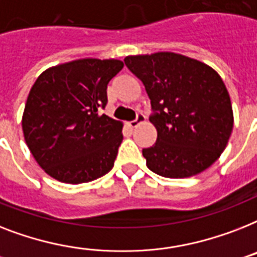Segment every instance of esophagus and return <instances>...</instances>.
I'll use <instances>...</instances> for the list:
<instances>
[{"instance_id": "esophagus-1", "label": "esophagus", "mask_w": 257, "mask_h": 257, "mask_svg": "<svg viewBox=\"0 0 257 257\" xmlns=\"http://www.w3.org/2000/svg\"><path fill=\"white\" fill-rule=\"evenodd\" d=\"M144 120H145V116H144V113L143 112H139V113H137V116H136L135 120H132V121L129 122V126H131V128H136V126H137L139 124H141Z\"/></svg>"}]
</instances>
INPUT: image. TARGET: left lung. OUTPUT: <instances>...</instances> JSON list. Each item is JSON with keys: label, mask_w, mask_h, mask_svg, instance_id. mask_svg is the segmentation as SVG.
<instances>
[{"label": "left lung", "mask_w": 257, "mask_h": 257, "mask_svg": "<svg viewBox=\"0 0 257 257\" xmlns=\"http://www.w3.org/2000/svg\"><path fill=\"white\" fill-rule=\"evenodd\" d=\"M150 99L157 141L143 149L158 176L186 178L211 166L226 149L233 126L230 95L216 71L174 53L126 56Z\"/></svg>", "instance_id": "left-lung-1"}]
</instances>
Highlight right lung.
I'll return each mask as SVG.
<instances>
[{
  "label": "right lung",
  "mask_w": 257,
  "mask_h": 257,
  "mask_svg": "<svg viewBox=\"0 0 257 257\" xmlns=\"http://www.w3.org/2000/svg\"><path fill=\"white\" fill-rule=\"evenodd\" d=\"M117 59H79L42 72L25 105V141L43 170L66 183L97 179L113 168L122 124L101 114Z\"/></svg>",
  "instance_id": "right-lung-1"
}]
</instances>
